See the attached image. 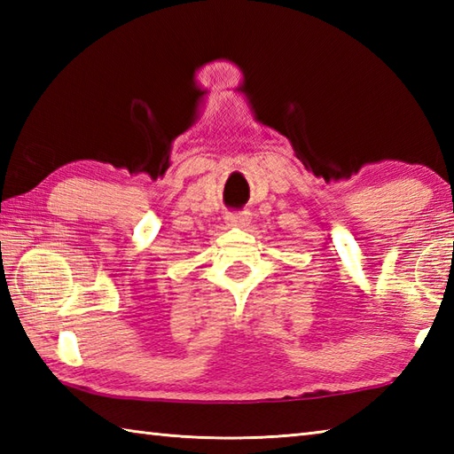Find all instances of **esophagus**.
<instances>
[{
    "mask_svg": "<svg viewBox=\"0 0 454 454\" xmlns=\"http://www.w3.org/2000/svg\"><path fill=\"white\" fill-rule=\"evenodd\" d=\"M249 220H252V216H249L247 210L232 212V215H228V222H230V224H234V226H247Z\"/></svg>",
    "mask_w": 454,
    "mask_h": 454,
    "instance_id": "1",
    "label": "esophagus"
}]
</instances>
